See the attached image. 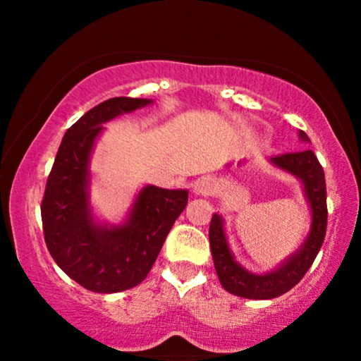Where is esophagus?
<instances>
[{"mask_svg": "<svg viewBox=\"0 0 361 361\" xmlns=\"http://www.w3.org/2000/svg\"><path fill=\"white\" fill-rule=\"evenodd\" d=\"M212 181L207 180V178H202V180H198L197 183L193 185V192L197 195H210L212 193Z\"/></svg>", "mask_w": 361, "mask_h": 361, "instance_id": "obj_1", "label": "esophagus"}]
</instances>
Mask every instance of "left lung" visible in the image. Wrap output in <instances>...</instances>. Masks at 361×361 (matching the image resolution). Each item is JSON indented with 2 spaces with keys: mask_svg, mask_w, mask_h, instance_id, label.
Here are the masks:
<instances>
[{
  "mask_svg": "<svg viewBox=\"0 0 361 361\" xmlns=\"http://www.w3.org/2000/svg\"><path fill=\"white\" fill-rule=\"evenodd\" d=\"M299 135L302 140H309L304 130H300ZM270 161L283 171L295 175L304 183L305 197H307L310 212H312V226H310L307 239L299 251L293 252L288 259H285L276 270L264 273V275H256V273L244 270L243 267L235 263L233 252L229 250V244H227L226 233H224L221 215H212L209 239L215 271H217L221 285L227 292L238 297H244V299H275V297L295 287L316 259L326 235V180L324 169L317 161L316 154L307 149V151L280 154L271 157Z\"/></svg>",
  "mask_w": 361,
  "mask_h": 361,
  "instance_id": "1",
  "label": "left lung"
}]
</instances>
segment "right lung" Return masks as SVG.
Segmentation results:
<instances>
[{
	"mask_svg": "<svg viewBox=\"0 0 361 361\" xmlns=\"http://www.w3.org/2000/svg\"><path fill=\"white\" fill-rule=\"evenodd\" d=\"M149 103L117 97L86 111L62 137L47 178L40 205L47 250L66 275L91 292H122L146 279L188 204L186 190L149 185L139 192L122 226H98L91 215L88 163L102 123Z\"/></svg>",
	"mask_w": 361,
	"mask_h": 361,
	"instance_id": "right-lung-1",
	"label": "right lung"
}]
</instances>
